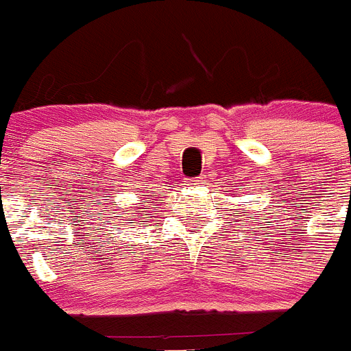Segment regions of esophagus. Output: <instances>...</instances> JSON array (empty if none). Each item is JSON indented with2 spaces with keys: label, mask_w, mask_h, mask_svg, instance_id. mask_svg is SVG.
<instances>
[{
  "label": "esophagus",
  "mask_w": 351,
  "mask_h": 351,
  "mask_svg": "<svg viewBox=\"0 0 351 351\" xmlns=\"http://www.w3.org/2000/svg\"><path fill=\"white\" fill-rule=\"evenodd\" d=\"M204 182H206V176L201 175V176H197V178H192L191 182H187V185H201V183H204Z\"/></svg>",
  "instance_id": "1"
}]
</instances>
